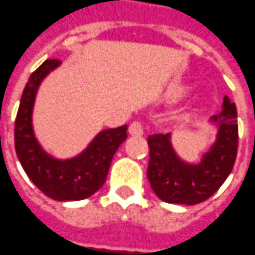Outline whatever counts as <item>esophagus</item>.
<instances>
[{
  "instance_id": "34e87169",
  "label": "esophagus",
  "mask_w": 255,
  "mask_h": 255,
  "mask_svg": "<svg viewBox=\"0 0 255 255\" xmlns=\"http://www.w3.org/2000/svg\"><path fill=\"white\" fill-rule=\"evenodd\" d=\"M143 131H144V126H143V124L140 121H134L129 126V133L133 134V136H141Z\"/></svg>"
}]
</instances>
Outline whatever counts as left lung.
I'll return each mask as SVG.
<instances>
[{"label":"left lung","mask_w":255,"mask_h":255,"mask_svg":"<svg viewBox=\"0 0 255 255\" xmlns=\"http://www.w3.org/2000/svg\"><path fill=\"white\" fill-rule=\"evenodd\" d=\"M236 105L225 97L222 111L212 116L218 125V139L199 164L181 161L172 150L171 134L148 136L150 148L147 178L151 189L161 201L196 205L211 198L233 170L239 146Z\"/></svg>","instance_id":"8db88e82"}]
</instances>
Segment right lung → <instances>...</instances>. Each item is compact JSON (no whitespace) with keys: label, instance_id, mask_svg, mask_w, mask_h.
<instances>
[{"label":"right lung","instance_id":"right-lung-1","mask_svg":"<svg viewBox=\"0 0 255 255\" xmlns=\"http://www.w3.org/2000/svg\"><path fill=\"white\" fill-rule=\"evenodd\" d=\"M60 63L46 60L29 77L15 119V150L26 175L44 195L54 201H80L104 185L116 150L128 137V125L102 130L85 151L70 160H57L43 151L33 134L32 109L42 80Z\"/></svg>","mask_w":255,"mask_h":255}]
</instances>
